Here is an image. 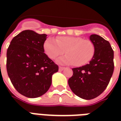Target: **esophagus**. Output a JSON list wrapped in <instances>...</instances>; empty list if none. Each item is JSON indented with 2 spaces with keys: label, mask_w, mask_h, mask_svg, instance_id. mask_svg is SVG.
Listing matches in <instances>:
<instances>
[{
  "label": "esophagus",
  "mask_w": 121,
  "mask_h": 121,
  "mask_svg": "<svg viewBox=\"0 0 121 121\" xmlns=\"http://www.w3.org/2000/svg\"><path fill=\"white\" fill-rule=\"evenodd\" d=\"M64 69L65 68H64V67H59V70H60V71H63Z\"/></svg>",
  "instance_id": "esophagus-1"
}]
</instances>
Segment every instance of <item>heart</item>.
Instances as JSON below:
<instances>
[{
	"label": "heart",
	"mask_w": 121,
	"mask_h": 121,
	"mask_svg": "<svg viewBox=\"0 0 121 121\" xmlns=\"http://www.w3.org/2000/svg\"><path fill=\"white\" fill-rule=\"evenodd\" d=\"M44 49L50 59H56L58 56L67 54L59 58L58 61L62 64H72L74 65H84L93 57L95 46L91 40L73 36L60 37L54 39L48 38L44 43Z\"/></svg>",
	"instance_id": "heart-1"
}]
</instances>
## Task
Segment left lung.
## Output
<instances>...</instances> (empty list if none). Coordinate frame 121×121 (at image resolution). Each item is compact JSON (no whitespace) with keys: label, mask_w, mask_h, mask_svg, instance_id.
<instances>
[{"label":"left lung","mask_w":121,"mask_h":121,"mask_svg":"<svg viewBox=\"0 0 121 121\" xmlns=\"http://www.w3.org/2000/svg\"><path fill=\"white\" fill-rule=\"evenodd\" d=\"M89 39L95 46L93 57L88 64L73 69V74L68 80L74 93L86 100L103 93L114 70V54L109 43L96 34L91 35Z\"/></svg>","instance_id":"left-lung-1"}]
</instances>
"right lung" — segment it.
I'll return each mask as SVG.
<instances>
[{
  "mask_svg": "<svg viewBox=\"0 0 121 121\" xmlns=\"http://www.w3.org/2000/svg\"><path fill=\"white\" fill-rule=\"evenodd\" d=\"M47 36L24 30L13 38L7 50L8 76L15 89L28 98L44 95L51 86L52 74L58 71V66L44 52Z\"/></svg>",
  "mask_w": 121,
  "mask_h": 121,
  "instance_id": "right-lung-1",
  "label": "right lung"
}]
</instances>
